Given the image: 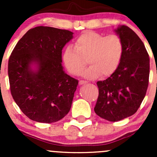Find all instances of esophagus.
Here are the masks:
<instances>
[{"mask_svg":"<svg viewBox=\"0 0 157 157\" xmlns=\"http://www.w3.org/2000/svg\"><path fill=\"white\" fill-rule=\"evenodd\" d=\"M87 83V81H86V80H80V82H79V83H80V85L85 84V83Z\"/></svg>","mask_w":157,"mask_h":157,"instance_id":"1","label":"esophagus"}]
</instances>
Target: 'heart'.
I'll list each match as a JSON object with an SVG mask.
<instances>
[{
  "mask_svg": "<svg viewBox=\"0 0 157 157\" xmlns=\"http://www.w3.org/2000/svg\"><path fill=\"white\" fill-rule=\"evenodd\" d=\"M124 54V43L121 37L112 34L105 36L101 33L86 31L75 41V47L68 45L63 52V61L73 75H80L86 67L83 77L94 79L112 75L120 65Z\"/></svg>",
  "mask_w": 157,
  "mask_h": 157,
  "instance_id": "1",
  "label": "heart"
}]
</instances>
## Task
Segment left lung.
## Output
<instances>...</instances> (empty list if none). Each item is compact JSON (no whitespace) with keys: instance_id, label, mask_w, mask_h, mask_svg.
<instances>
[{"instance_id":"obj_1","label":"left lung","mask_w":157,"mask_h":157,"mask_svg":"<svg viewBox=\"0 0 157 157\" xmlns=\"http://www.w3.org/2000/svg\"><path fill=\"white\" fill-rule=\"evenodd\" d=\"M124 43L118 69L106 80L98 81L99 96L94 111L109 121L134 115L146 95L150 75V58L141 39L127 26L115 30Z\"/></svg>"}]
</instances>
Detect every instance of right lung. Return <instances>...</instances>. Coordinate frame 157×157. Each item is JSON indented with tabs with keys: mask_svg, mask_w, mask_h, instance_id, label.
I'll use <instances>...</instances> for the list:
<instances>
[{
	"mask_svg": "<svg viewBox=\"0 0 157 157\" xmlns=\"http://www.w3.org/2000/svg\"><path fill=\"white\" fill-rule=\"evenodd\" d=\"M73 34L69 30L37 26L27 31L11 53V95L33 121L56 122L71 109L78 80L64 71L61 54Z\"/></svg>",
	"mask_w": 157,
	"mask_h": 157,
	"instance_id": "1",
	"label": "right lung"
}]
</instances>
